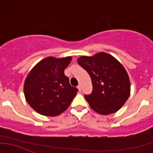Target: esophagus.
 I'll use <instances>...</instances> for the list:
<instances>
[{
	"label": "esophagus",
	"instance_id": "obj_1",
	"mask_svg": "<svg viewBox=\"0 0 153 153\" xmlns=\"http://www.w3.org/2000/svg\"><path fill=\"white\" fill-rule=\"evenodd\" d=\"M77 88H78V89L79 92H81V84H79V85L77 86Z\"/></svg>",
	"mask_w": 153,
	"mask_h": 153
}]
</instances>
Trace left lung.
<instances>
[{
  "label": "left lung",
  "mask_w": 153,
  "mask_h": 153,
  "mask_svg": "<svg viewBox=\"0 0 153 153\" xmlns=\"http://www.w3.org/2000/svg\"><path fill=\"white\" fill-rule=\"evenodd\" d=\"M78 63L92 80V92L84 95L90 107L101 115L117 112L130 93V82L124 67L105 52L92 57L81 56Z\"/></svg>",
  "instance_id": "8db88e82"
}]
</instances>
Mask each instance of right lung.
Segmentation results:
<instances>
[{
  "instance_id": "right-lung-1",
  "label": "right lung",
  "mask_w": 153,
  "mask_h": 153,
  "mask_svg": "<svg viewBox=\"0 0 153 153\" xmlns=\"http://www.w3.org/2000/svg\"><path fill=\"white\" fill-rule=\"evenodd\" d=\"M72 57L44 58L30 71L24 91L29 106L46 116H56L69 107L78 89L69 84L64 69Z\"/></svg>"
}]
</instances>
